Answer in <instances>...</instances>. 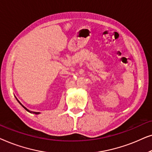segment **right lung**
I'll use <instances>...</instances> for the list:
<instances>
[{
	"label": "right lung",
	"instance_id": "add662e5",
	"mask_svg": "<svg viewBox=\"0 0 152 152\" xmlns=\"http://www.w3.org/2000/svg\"><path fill=\"white\" fill-rule=\"evenodd\" d=\"M15 97H16V96H15ZM16 100H17V101H18V103H19V104H20V105H21V106H22V107H23V108H24V109L26 110V111H27L30 112V113H34V114H39V113H39V112H33V111H29V110H28V109H27V108H26V107H24V106H23V104H21V103H20V102L18 100V99H17V98H16Z\"/></svg>",
	"mask_w": 152,
	"mask_h": 152
}]
</instances>
